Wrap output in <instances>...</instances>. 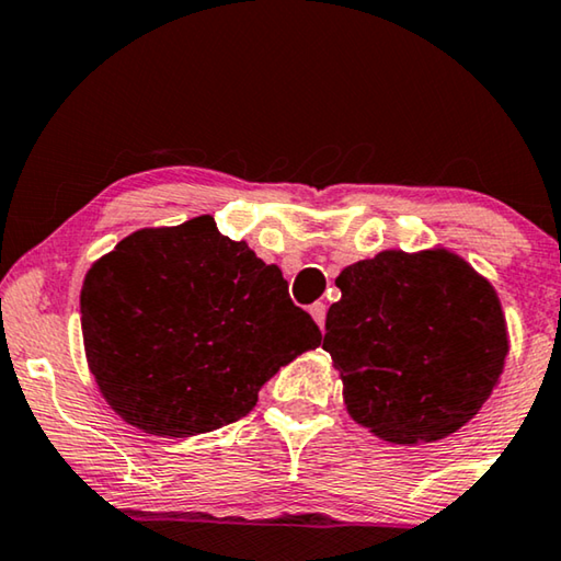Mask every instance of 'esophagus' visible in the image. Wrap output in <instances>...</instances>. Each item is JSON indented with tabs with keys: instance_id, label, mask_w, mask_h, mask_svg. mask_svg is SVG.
Returning a JSON list of instances; mask_svg holds the SVG:
<instances>
[{
	"instance_id": "34e87169",
	"label": "esophagus",
	"mask_w": 561,
	"mask_h": 561,
	"mask_svg": "<svg viewBox=\"0 0 561 561\" xmlns=\"http://www.w3.org/2000/svg\"><path fill=\"white\" fill-rule=\"evenodd\" d=\"M309 314H312V319H314L319 327H324V317H327V305H324V301H314V305L309 307Z\"/></svg>"
}]
</instances>
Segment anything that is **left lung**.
Returning <instances> with one entry per match:
<instances>
[{
    "label": "left lung",
    "instance_id": "left-lung-1",
    "mask_svg": "<svg viewBox=\"0 0 561 561\" xmlns=\"http://www.w3.org/2000/svg\"><path fill=\"white\" fill-rule=\"evenodd\" d=\"M322 350L350 416L387 444L459 432L500 385L510 332L492 282L447 247L344 266Z\"/></svg>",
    "mask_w": 561,
    "mask_h": 561
}]
</instances>
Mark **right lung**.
Here are the masks:
<instances>
[{
	"label": "right lung",
	"instance_id": "1",
	"mask_svg": "<svg viewBox=\"0 0 561 561\" xmlns=\"http://www.w3.org/2000/svg\"><path fill=\"white\" fill-rule=\"evenodd\" d=\"M79 309L104 402L157 437L242 420L264 381L322 342L279 266L209 215L124 237L89 266Z\"/></svg>",
	"mask_w": 561,
	"mask_h": 561
}]
</instances>
